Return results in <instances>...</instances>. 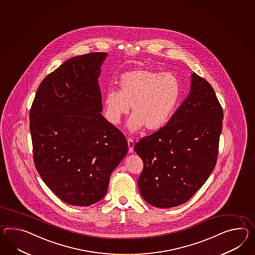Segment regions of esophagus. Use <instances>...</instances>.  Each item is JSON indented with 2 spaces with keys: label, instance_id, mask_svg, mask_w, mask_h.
I'll use <instances>...</instances> for the list:
<instances>
[{
  "label": "esophagus",
  "instance_id": "1",
  "mask_svg": "<svg viewBox=\"0 0 255 255\" xmlns=\"http://www.w3.org/2000/svg\"><path fill=\"white\" fill-rule=\"evenodd\" d=\"M127 142H128L129 153H132V152H133V146H134V142H133V140H132V139H130V138H129V139L127 140Z\"/></svg>",
  "mask_w": 255,
  "mask_h": 255
}]
</instances>
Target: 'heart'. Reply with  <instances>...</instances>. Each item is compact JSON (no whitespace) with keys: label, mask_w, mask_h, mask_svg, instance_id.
Masks as SVG:
<instances>
[{"label":"heart","mask_w":255,"mask_h":255,"mask_svg":"<svg viewBox=\"0 0 255 255\" xmlns=\"http://www.w3.org/2000/svg\"><path fill=\"white\" fill-rule=\"evenodd\" d=\"M118 85L119 91L110 90L104 96V115L110 124L117 125L129 113L130 107V131L143 127L147 130L161 129L180 101V81L168 72L135 69L122 75Z\"/></svg>","instance_id":"b5f03b06"}]
</instances>
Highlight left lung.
<instances>
[{"mask_svg":"<svg viewBox=\"0 0 255 255\" xmlns=\"http://www.w3.org/2000/svg\"><path fill=\"white\" fill-rule=\"evenodd\" d=\"M191 91L168 124L134 144L143 169L138 187L158 208L186 203L217 163L223 110L211 85L195 73Z\"/></svg>","mask_w":255,"mask_h":255,"instance_id":"8db88e82","label":"left lung"}]
</instances>
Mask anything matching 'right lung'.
<instances>
[{
	"label": "right lung",
	"instance_id": "add662e5",
	"mask_svg": "<svg viewBox=\"0 0 255 255\" xmlns=\"http://www.w3.org/2000/svg\"><path fill=\"white\" fill-rule=\"evenodd\" d=\"M105 52L74 57L40 83L30 110L33 156L46 185L64 203L88 206L105 196L128 152L103 115L99 77Z\"/></svg>",
	"mask_w": 255,
	"mask_h": 255
}]
</instances>
